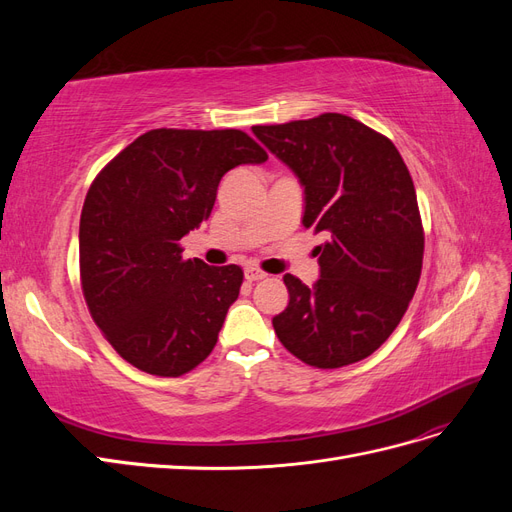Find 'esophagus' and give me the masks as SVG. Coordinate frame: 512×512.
I'll return each mask as SVG.
<instances>
[{
    "label": "esophagus",
    "mask_w": 512,
    "mask_h": 512,
    "mask_svg": "<svg viewBox=\"0 0 512 512\" xmlns=\"http://www.w3.org/2000/svg\"><path fill=\"white\" fill-rule=\"evenodd\" d=\"M265 277H269L265 271L262 269H258V267H254V265H250V267H245V280L247 282H258V280H265Z\"/></svg>",
    "instance_id": "34e87169"
}]
</instances>
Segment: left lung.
Masks as SVG:
<instances>
[{
	"instance_id": "1",
	"label": "left lung",
	"mask_w": 512,
	"mask_h": 512,
	"mask_svg": "<svg viewBox=\"0 0 512 512\" xmlns=\"http://www.w3.org/2000/svg\"><path fill=\"white\" fill-rule=\"evenodd\" d=\"M252 132L305 188L303 226L327 235L312 288L284 275L290 301L273 329L312 367L363 361L397 329L421 280L425 232L410 170L389 138L348 115Z\"/></svg>"
}]
</instances>
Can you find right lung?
I'll list each match as a JSON object with an SVG mask.
<instances>
[{"label": "right lung", "mask_w": 512, "mask_h": 512, "mask_svg": "<svg viewBox=\"0 0 512 512\" xmlns=\"http://www.w3.org/2000/svg\"><path fill=\"white\" fill-rule=\"evenodd\" d=\"M267 158L241 130L158 128L100 170L81 211V286L121 359L177 378L211 354L243 271L183 260L179 241L209 218L230 168Z\"/></svg>", "instance_id": "right-lung-1"}]
</instances>
